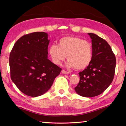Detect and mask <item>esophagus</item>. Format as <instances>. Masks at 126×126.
<instances>
[{
	"label": "esophagus",
	"instance_id": "obj_1",
	"mask_svg": "<svg viewBox=\"0 0 126 126\" xmlns=\"http://www.w3.org/2000/svg\"><path fill=\"white\" fill-rule=\"evenodd\" d=\"M61 72H62V73H63V74H68L69 73V72H67V71H65V70H62V71H61Z\"/></svg>",
	"mask_w": 126,
	"mask_h": 126
}]
</instances>
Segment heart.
I'll return each instance as SVG.
<instances>
[{
	"label": "heart",
	"instance_id": "1",
	"mask_svg": "<svg viewBox=\"0 0 126 126\" xmlns=\"http://www.w3.org/2000/svg\"><path fill=\"white\" fill-rule=\"evenodd\" d=\"M53 62L61 64L66 55L68 67L83 70L90 64L92 59V47L86 40L76 37H64L57 45L51 46L49 50Z\"/></svg>",
	"mask_w": 126,
	"mask_h": 126
}]
</instances>
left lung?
<instances>
[{
	"mask_svg": "<svg viewBox=\"0 0 126 126\" xmlns=\"http://www.w3.org/2000/svg\"><path fill=\"white\" fill-rule=\"evenodd\" d=\"M92 39V59L86 69L79 73V82L74 89L84 97L101 94L113 79L116 60L109 44L93 33H88Z\"/></svg>",
	"mask_w": 126,
	"mask_h": 126,
	"instance_id": "left-lung-1",
	"label": "left lung"
}]
</instances>
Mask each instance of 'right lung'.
Segmentation results:
<instances>
[{
    "instance_id": "add662e5",
    "label": "right lung",
    "mask_w": 126,
    "mask_h": 126,
    "mask_svg": "<svg viewBox=\"0 0 126 126\" xmlns=\"http://www.w3.org/2000/svg\"><path fill=\"white\" fill-rule=\"evenodd\" d=\"M49 41L45 32L30 33L17 40L10 53L12 80L28 96L47 92L61 73V68L48 58Z\"/></svg>"
}]
</instances>
